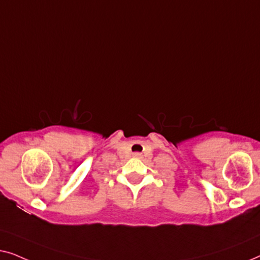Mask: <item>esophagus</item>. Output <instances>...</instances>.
Wrapping results in <instances>:
<instances>
[{
	"mask_svg": "<svg viewBox=\"0 0 260 260\" xmlns=\"http://www.w3.org/2000/svg\"><path fill=\"white\" fill-rule=\"evenodd\" d=\"M134 157H141V154H140V152H135V154H134Z\"/></svg>",
	"mask_w": 260,
	"mask_h": 260,
	"instance_id": "esophagus-1",
	"label": "esophagus"
}]
</instances>
